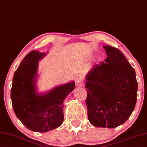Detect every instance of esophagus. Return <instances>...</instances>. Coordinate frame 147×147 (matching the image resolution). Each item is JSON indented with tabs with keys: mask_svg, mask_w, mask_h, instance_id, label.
<instances>
[{
	"mask_svg": "<svg viewBox=\"0 0 147 147\" xmlns=\"http://www.w3.org/2000/svg\"><path fill=\"white\" fill-rule=\"evenodd\" d=\"M83 77L81 75H78L75 77V84L76 87H82L83 86Z\"/></svg>",
	"mask_w": 147,
	"mask_h": 147,
	"instance_id": "esophagus-1",
	"label": "esophagus"
}]
</instances>
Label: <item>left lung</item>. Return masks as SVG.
<instances>
[{
  "label": "left lung",
  "mask_w": 147,
  "mask_h": 147,
  "mask_svg": "<svg viewBox=\"0 0 147 147\" xmlns=\"http://www.w3.org/2000/svg\"><path fill=\"white\" fill-rule=\"evenodd\" d=\"M107 55L86 76L88 117L95 127L114 128L126 121L136 107V71L117 48L103 46Z\"/></svg>",
  "instance_id": "obj_1"
}]
</instances>
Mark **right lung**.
Here are the masks:
<instances>
[{"instance_id":"1","label":"right lung","mask_w":147,"mask_h":147,"mask_svg":"<svg viewBox=\"0 0 147 147\" xmlns=\"http://www.w3.org/2000/svg\"><path fill=\"white\" fill-rule=\"evenodd\" d=\"M46 55L35 50L28 53L15 72L11 89L12 107L18 119L31 131L42 133L61 125L64 100L75 87L72 81L44 93L37 91L39 61Z\"/></svg>"}]
</instances>
